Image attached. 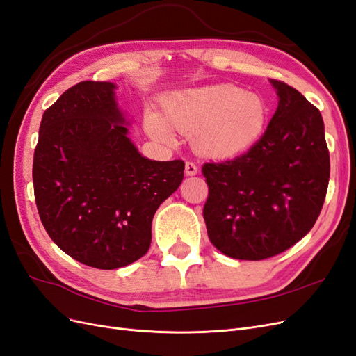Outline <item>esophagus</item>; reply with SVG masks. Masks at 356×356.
Returning a JSON list of instances; mask_svg holds the SVG:
<instances>
[{"mask_svg": "<svg viewBox=\"0 0 356 356\" xmlns=\"http://www.w3.org/2000/svg\"><path fill=\"white\" fill-rule=\"evenodd\" d=\"M184 172H186L187 177L196 175V174H197V166H196V163H193V161H186V169H184Z\"/></svg>", "mask_w": 356, "mask_h": 356, "instance_id": "obj_1", "label": "esophagus"}]
</instances>
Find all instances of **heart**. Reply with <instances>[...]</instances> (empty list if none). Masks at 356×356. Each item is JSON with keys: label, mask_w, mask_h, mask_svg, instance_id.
<instances>
[{"label": "heart", "mask_w": 356, "mask_h": 356, "mask_svg": "<svg viewBox=\"0 0 356 356\" xmlns=\"http://www.w3.org/2000/svg\"><path fill=\"white\" fill-rule=\"evenodd\" d=\"M267 105L260 95L243 92L234 84H211L172 95L163 117L148 114L145 129L156 141H174L170 129L191 136L202 156L232 159L248 152L261 138Z\"/></svg>", "instance_id": "1"}]
</instances>
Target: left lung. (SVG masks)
<instances>
[{"label":"left lung","instance_id":"obj_1","mask_svg":"<svg viewBox=\"0 0 356 356\" xmlns=\"http://www.w3.org/2000/svg\"><path fill=\"white\" fill-rule=\"evenodd\" d=\"M266 132L242 156L204 163L203 218L212 245L238 260H266L310 232L324 204L330 153L315 105L284 81Z\"/></svg>","mask_w":356,"mask_h":356}]
</instances>
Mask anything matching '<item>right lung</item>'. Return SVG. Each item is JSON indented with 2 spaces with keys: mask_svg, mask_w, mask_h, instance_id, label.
Segmentation results:
<instances>
[{
  "mask_svg": "<svg viewBox=\"0 0 356 356\" xmlns=\"http://www.w3.org/2000/svg\"><path fill=\"white\" fill-rule=\"evenodd\" d=\"M115 84L81 81L44 111L32 181L40 218L60 250L113 270L152 243L157 208L184 178V161L143 157L127 138Z\"/></svg>",
  "mask_w": 356,
  "mask_h": 356,
  "instance_id": "right-lung-1",
  "label": "right lung"
}]
</instances>
